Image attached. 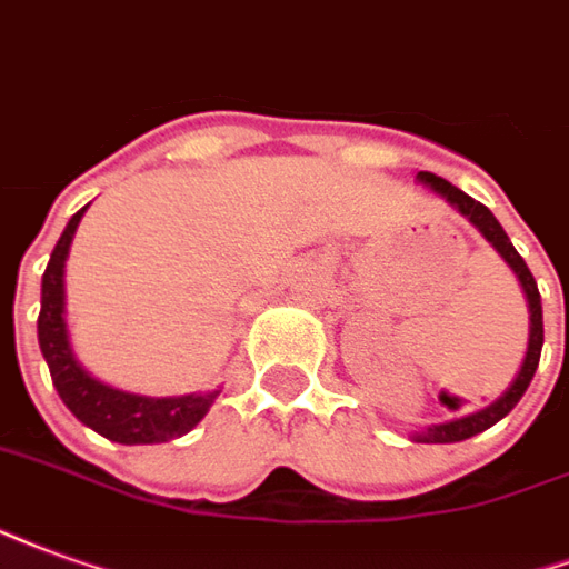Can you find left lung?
Segmentation results:
<instances>
[{
    "instance_id": "obj_1",
    "label": "left lung",
    "mask_w": 569,
    "mask_h": 569,
    "mask_svg": "<svg viewBox=\"0 0 569 569\" xmlns=\"http://www.w3.org/2000/svg\"><path fill=\"white\" fill-rule=\"evenodd\" d=\"M418 181H425V184H430V188L437 190V193H442V197L449 199L451 206H458L460 214H467L479 230H482V236L488 239V242L495 244L497 251H500V257H503L509 267L516 269L518 281H521V288H525V293H528V306H530V342H528V358H525V363H521V372L516 376V381H512V388L497 400V403H491L488 409H482V412H476V416H467V418H458V421H449V425H437L430 427L427 433H418V442H460V439H470L476 437V433H482V430H488L491 425H497L500 418H506L512 409L518 406V400L525 397V391H528L530 379H533V372H537V363H540V351H542V302H540V290H537V281H533V276H530L528 263H525V257L518 254L516 248H512V242H509V236H506V230L500 227V221H497L491 211L485 209L482 202H476L472 197H467L463 190H458L455 184H449L446 178L433 176V172H418Z\"/></svg>"
}]
</instances>
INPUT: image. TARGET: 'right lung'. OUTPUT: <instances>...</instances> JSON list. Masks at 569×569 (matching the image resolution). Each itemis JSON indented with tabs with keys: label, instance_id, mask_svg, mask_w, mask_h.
I'll list each match as a JSON object with an SVG mask.
<instances>
[{
	"label": "right lung",
	"instance_id": "right-lung-1",
	"mask_svg": "<svg viewBox=\"0 0 569 569\" xmlns=\"http://www.w3.org/2000/svg\"><path fill=\"white\" fill-rule=\"evenodd\" d=\"M84 211L87 209L74 211L72 221L66 223L63 236L53 248L51 260H48V269L41 276L39 346L44 360H48L53 388H57L60 400L69 406V412L81 425L93 427L97 433H102L111 442L148 446V442H169V439L184 437L209 412L218 391L163 397V400L114 391V388L102 385L93 376H87L78 367V360L72 358L63 325V267L72 236Z\"/></svg>",
	"mask_w": 569,
	"mask_h": 569
}]
</instances>
